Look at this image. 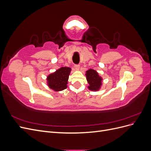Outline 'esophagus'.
<instances>
[{"label":"esophagus","mask_w":151,"mask_h":151,"mask_svg":"<svg viewBox=\"0 0 151 151\" xmlns=\"http://www.w3.org/2000/svg\"><path fill=\"white\" fill-rule=\"evenodd\" d=\"M74 67H75V68H76L77 70H79V68H80V65H75Z\"/></svg>","instance_id":"esophagus-1"}]
</instances>
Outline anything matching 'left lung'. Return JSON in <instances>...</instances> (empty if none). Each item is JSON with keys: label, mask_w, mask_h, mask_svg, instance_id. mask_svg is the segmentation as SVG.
I'll return each instance as SVG.
<instances>
[{"label": "left lung", "mask_w": 151, "mask_h": 151, "mask_svg": "<svg viewBox=\"0 0 151 151\" xmlns=\"http://www.w3.org/2000/svg\"><path fill=\"white\" fill-rule=\"evenodd\" d=\"M86 79L89 84L88 89L92 91H98L102 86L103 78L99 76L98 73L93 69H89L86 72Z\"/></svg>", "instance_id": "left-lung-1"}]
</instances>
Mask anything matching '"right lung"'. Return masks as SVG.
I'll list each match as a JSON object with an SVG mask.
<instances>
[{
    "mask_svg": "<svg viewBox=\"0 0 151 151\" xmlns=\"http://www.w3.org/2000/svg\"><path fill=\"white\" fill-rule=\"evenodd\" d=\"M71 68L70 67H62L55 72L47 76V85L50 89L58 92L67 88L68 76L70 75Z\"/></svg>",
    "mask_w": 151,
    "mask_h": 151,
    "instance_id": "obj_1",
    "label": "right lung"
}]
</instances>
